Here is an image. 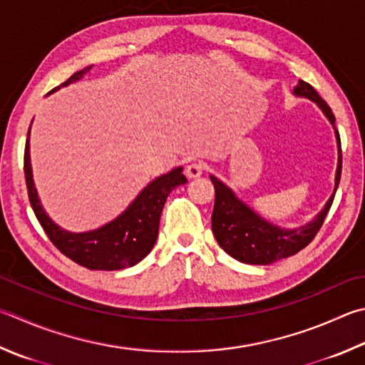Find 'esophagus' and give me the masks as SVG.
I'll return each mask as SVG.
<instances>
[{
    "instance_id": "obj_1",
    "label": "esophagus",
    "mask_w": 365,
    "mask_h": 365,
    "mask_svg": "<svg viewBox=\"0 0 365 365\" xmlns=\"http://www.w3.org/2000/svg\"><path fill=\"white\" fill-rule=\"evenodd\" d=\"M202 170H204V165L201 163H191L187 165V170L185 172H187L188 178H197L202 174Z\"/></svg>"
}]
</instances>
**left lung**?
Segmentation results:
<instances>
[{
	"label": "left lung",
	"mask_w": 365,
	"mask_h": 365,
	"mask_svg": "<svg viewBox=\"0 0 365 365\" xmlns=\"http://www.w3.org/2000/svg\"><path fill=\"white\" fill-rule=\"evenodd\" d=\"M292 94L314 102L332 124L336 148H339V161L335 170L334 191L327 200L324 209L313 220L298 228H282L279 225L268 222L267 218L258 215L257 212L237 197V195L228 185L218 180L215 175H209L215 187V204L212 212V233L217 242L230 257L237 262L247 264H271L282 258L295 255L303 247L314 240V236L322 227L324 218L332 205L341 175V143L339 130L335 128V116L329 105L322 101L314 88L304 81H298Z\"/></svg>",
	"instance_id": "8db88e82"
}]
</instances>
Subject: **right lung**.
<instances>
[{"instance_id": "1", "label": "right lung", "mask_w": 365, "mask_h": 365, "mask_svg": "<svg viewBox=\"0 0 365 365\" xmlns=\"http://www.w3.org/2000/svg\"><path fill=\"white\" fill-rule=\"evenodd\" d=\"M91 68L92 65L73 73L67 81L52 89L49 94L83 79ZM24 170L33 212H35L38 222L41 223L52 244L63 255H67L81 267L102 271H115L134 267L150 254L156 242L158 231H160V218L165 200H168L170 191L177 188L178 185L187 183V177L182 174L183 168L178 165V168H174L165 172V174L156 177L155 180H151L135 196V200L125 207V210H123L111 222L96 230L73 233V231L58 227L48 215V212L44 210L41 200H39L31 170L30 129L29 134H26Z\"/></svg>"}]
</instances>
